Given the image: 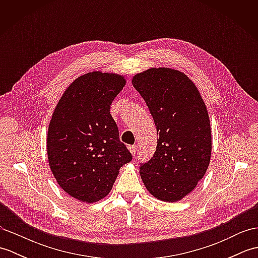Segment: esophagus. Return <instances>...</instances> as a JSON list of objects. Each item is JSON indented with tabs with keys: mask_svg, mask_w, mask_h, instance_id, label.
Masks as SVG:
<instances>
[{
	"mask_svg": "<svg viewBox=\"0 0 258 258\" xmlns=\"http://www.w3.org/2000/svg\"><path fill=\"white\" fill-rule=\"evenodd\" d=\"M128 150H130L131 153H132V155L135 156L136 155V152H138V146L131 145V146H128Z\"/></svg>",
	"mask_w": 258,
	"mask_h": 258,
	"instance_id": "34e87169",
	"label": "esophagus"
}]
</instances>
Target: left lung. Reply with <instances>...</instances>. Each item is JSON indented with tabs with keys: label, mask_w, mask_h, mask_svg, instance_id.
<instances>
[{
	"label": "left lung",
	"mask_w": 258,
	"mask_h": 258,
	"mask_svg": "<svg viewBox=\"0 0 258 258\" xmlns=\"http://www.w3.org/2000/svg\"><path fill=\"white\" fill-rule=\"evenodd\" d=\"M132 83L158 135L154 155L141 163V178L156 199L177 202L196 187L210 165L212 134L205 103L193 82L176 70L153 68L136 74Z\"/></svg>",
	"instance_id": "8db88e82"
}]
</instances>
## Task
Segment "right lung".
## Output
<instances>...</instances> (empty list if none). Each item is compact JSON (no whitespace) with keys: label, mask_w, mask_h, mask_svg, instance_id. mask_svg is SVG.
<instances>
[{"label":"right lung","mask_w":258,"mask_h":258,"mask_svg":"<svg viewBox=\"0 0 258 258\" xmlns=\"http://www.w3.org/2000/svg\"><path fill=\"white\" fill-rule=\"evenodd\" d=\"M125 82L113 73L84 74L54 109L47 132L48 164L62 189L81 202L105 197L119 168L132 161L109 113Z\"/></svg>","instance_id":"obj_1"}]
</instances>
